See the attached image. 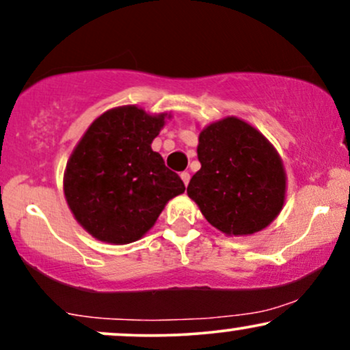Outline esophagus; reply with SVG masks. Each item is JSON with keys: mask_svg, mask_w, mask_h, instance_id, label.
<instances>
[{"mask_svg": "<svg viewBox=\"0 0 350 350\" xmlns=\"http://www.w3.org/2000/svg\"><path fill=\"white\" fill-rule=\"evenodd\" d=\"M180 179H183V183L186 184V186H187V184H189V179H191V174H189L187 171H183V172H180Z\"/></svg>", "mask_w": 350, "mask_h": 350, "instance_id": "obj_1", "label": "esophagus"}]
</instances>
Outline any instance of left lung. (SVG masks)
Here are the masks:
<instances>
[{
    "label": "left lung",
    "instance_id": "1",
    "mask_svg": "<svg viewBox=\"0 0 350 350\" xmlns=\"http://www.w3.org/2000/svg\"><path fill=\"white\" fill-rule=\"evenodd\" d=\"M200 170L187 194L207 222L227 235H250L275 220L284 202L286 176L275 148L235 116L199 135Z\"/></svg>",
    "mask_w": 350,
    "mask_h": 350
}]
</instances>
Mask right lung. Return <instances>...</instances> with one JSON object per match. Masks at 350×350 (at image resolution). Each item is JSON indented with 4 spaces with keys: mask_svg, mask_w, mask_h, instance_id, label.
Masks as SVG:
<instances>
[{
    "mask_svg": "<svg viewBox=\"0 0 350 350\" xmlns=\"http://www.w3.org/2000/svg\"><path fill=\"white\" fill-rule=\"evenodd\" d=\"M164 115L138 107L108 110L88 126L67 163L64 192L77 222L95 239L131 243L154 226L186 186L151 143Z\"/></svg>",
    "mask_w": 350,
    "mask_h": 350,
    "instance_id": "right-lung-1",
    "label": "right lung"
}]
</instances>
